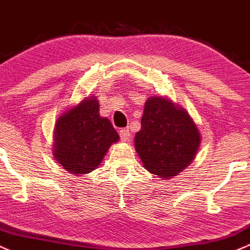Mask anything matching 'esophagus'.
I'll return each mask as SVG.
<instances>
[{
	"label": "esophagus",
	"instance_id": "1",
	"mask_svg": "<svg viewBox=\"0 0 250 250\" xmlns=\"http://www.w3.org/2000/svg\"><path fill=\"white\" fill-rule=\"evenodd\" d=\"M119 136H120V139H122L123 142H127L128 138H130V136H131L128 127L122 128V130L119 131Z\"/></svg>",
	"mask_w": 250,
	"mask_h": 250
}]
</instances>
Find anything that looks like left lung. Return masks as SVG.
I'll return each mask as SVG.
<instances>
[{
  "mask_svg": "<svg viewBox=\"0 0 250 250\" xmlns=\"http://www.w3.org/2000/svg\"><path fill=\"white\" fill-rule=\"evenodd\" d=\"M201 134L188 112L163 97L145 102L134 147L144 167L159 178H172L195 158Z\"/></svg>",
  "mask_w": 250,
  "mask_h": 250,
  "instance_id": "8db88e82",
  "label": "left lung"
}]
</instances>
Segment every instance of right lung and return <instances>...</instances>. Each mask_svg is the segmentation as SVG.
<instances>
[{
	"instance_id": "right-lung-1",
	"label": "right lung",
	"mask_w": 250,
	"mask_h": 250,
	"mask_svg": "<svg viewBox=\"0 0 250 250\" xmlns=\"http://www.w3.org/2000/svg\"><path fill=\"white\" fill-rule=\"evenodd\" d=\"M118 140L110 120L99 116L98 100L87 97L58 118L53 156L64 170L81 176L97 169Z\"/></svg>"
}]
</instances>
